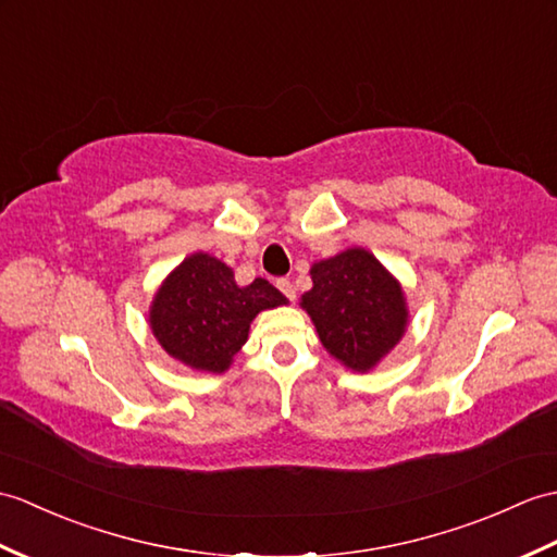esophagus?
Listing matches in <instances>:
<instances>
[{"instance_id":"1","label":"esophagus","mask_w":557,"mask_h":557,"mask_svg":"<svg viewBox=\"0 0 557 557\" xmlns=\"http://www.w3.org/2000/svg\"><path fill=\"white\" fill-rule=\"evenodd\" d=\"M277 289L287 296L289 301H294L296 299V289H294V284L287 280V277H282V280H277Z\"/></svg>"}]
</instances>
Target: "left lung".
<instances>
[{
    "mask_svg": "<svg viewBox=\"0 0 557 557\" xmlns=\"http://www.w3.org/2000/svg\"><path fill=\"white\" fill-rule=\"evenodd\" d=\"M310 280L313 289L301 296V308L322 346L348 370H372L404 337V289L370 251L354 247L318 261Z\"/></svg>",
    "mask_w": 557,
    "mask_h": 557,
    "instance_id": "8db88e82",
    "label": "left lung"
}]
</instances>
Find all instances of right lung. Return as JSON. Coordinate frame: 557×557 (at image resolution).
<instances>
[{
  "label": "right lung",
  "instance_id": "add662e5",
  "mask_svg": "<svg viewBox=\"0 0 557 557\" xmlns=\"http://www.w3.org/2000/svg\"><path fill=\"white\" fill-rule=\"evenodd\" d=\"M282 304L287 299L268 280L239 287L232 268L197 251L163 280L149 325L168 356L191 370L220 374L247 344L251 320Z\"/></svg>",
  "mask_w": 557,
  "mask_h": 557
}]
</instances>
